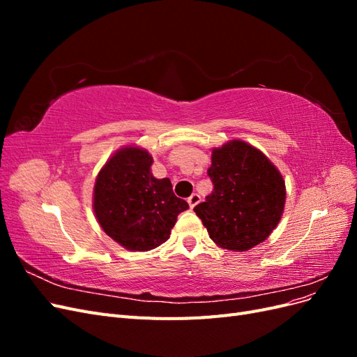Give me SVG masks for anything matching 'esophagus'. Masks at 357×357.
Wrapping results in <instances>:
<instances>
[{
	"label": "esophagus",
	"mask_w": 357,
	"mask_h": 357,
	"mask_svg": "<svg viewBox=\"0 0 357 357\" xmlns=\"http://www.w3.org/2000/svg\"><path fill=\"white\" fill-rule=\"evenodd\" d=\"M199 201H201V197L198 195V193H192V195L188 198V202H189V205H190V208L195 207V205H197Z\"/></svg>",
	"instance_id": "obj_1"
}]
</instances>
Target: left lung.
<instances>
[{"label": "left lung", "mask_w": 357, "mask_h": 357, "mask_svg": "<svg viewBox=\"0 0 357 357\" xmlns=\"http://www.w3.org/2000/svg\"><path fill=\"white\" fill-rule=\"evenodd\" d=\"M213 192L193 211L219 247L245 252L265 241L284 210L286 186L280 171L241 139L213 149L207 171Z\"/></svg>", "instance_id": "8db88e82"}]
</instances>
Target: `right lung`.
Returning a JSON list of instances; mask_svg holds the SVG:
<instances>
[{"mask_svg":"<svg viewBox=\"0 0 357 357\" xmlns=\"http://www.w3.org/2000/svg\"><path fill=\"white\" fill-rule=\"evenodd\" d=\"M153 158L139 147H123L100 171L93 210L104 232L128 250L147 252L169 238L177 215L189 204L172 192L169 178L150 172Z\"/></svg>","mask_w":357,"mask_h":357,"instance_id":"right-lung-1","label":"right lung"}]
</instances>
